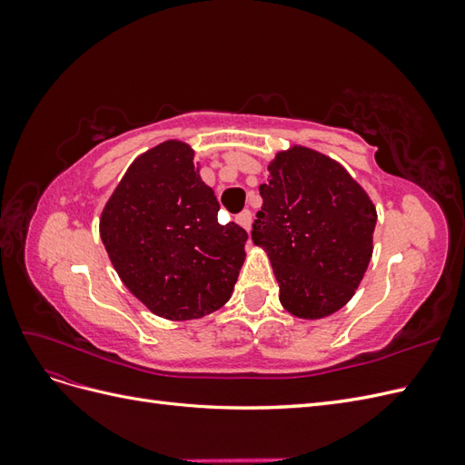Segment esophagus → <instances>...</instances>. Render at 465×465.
<instances>
[{
  "label": "esophagus",
  "mask_w": 465,
  "mask_h": 465,
  "mask_svg": "<svg viewBox=\"0 0 465 465\" xmlns=\"http://www.w3.org/2000/svg\"><path fill=\"white\" fill-rule=\"evenodd\" d=\"M236 223L241 224L242 229L250 231V227H252V211H250V209H244L242 213H238V215H236Z\"/></svg>",
  "instance_id": "1"
}]
</instances>
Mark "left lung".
I'll return each instance as SVG.
<instances>
[{"label":"left lung","mask_w":465,"mask_h":465,"mask_svg":"<svg viewBox=\"0 0 465 465\" xmlns=\"http://www.w3.org/2000/svg\"><path fill=\"white\" fill-rule=\"evenodd\" d=\"M267 171L252 241L270 256L287 312L330 316L349 302L367 272L376 209L345 168L318 151H281Z\"/></svg>","instance_id":"1"}]
</instances>
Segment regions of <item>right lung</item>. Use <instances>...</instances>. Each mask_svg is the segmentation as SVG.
<instances>
[{
  "label": "right lung",
  "mask_w": 465,
  "mask_h": 465,
  "mask_svg": "<svg viewBox=\"0 0 465 465\" xmlns=\"http://www.w3.org/2000/svg\"><path fill=\"white\" fill-rule=\"evenodd\" d=\"M217 213L186 143L153 147L124 174L101 215V238L124 285L151 312L192 320L229 301L248 232Z\"/></svg>",
  "instance_id": "right-lung-1"
}]
</instances>
